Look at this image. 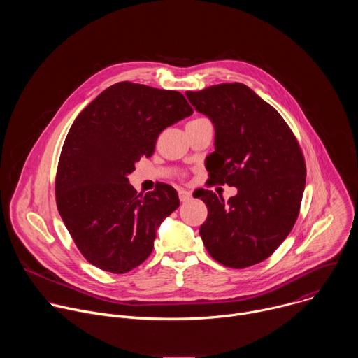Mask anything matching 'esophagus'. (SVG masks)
I'll return each mask as SVG.
<instances>
[{
	"label": "esophagus",
	"mask_w": 358,
	"mask_h": 358,
	"mask_svg": "<svg viewBox=\"0 0 358 358\" xmlns=\"http://www.w3.org/2000/svg\"><path fill=\"white\" fill-rule=\"evenodd\" d=\"M178 198L181 202H187L191 199V192L185 189H178Z\"/></svg>",
	"instance_id": "34e87169"
}]
</instances>
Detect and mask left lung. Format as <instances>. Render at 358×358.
<instances>
[{"instance_id":"left-lung-1","label":"left lung","mask_w":358,"mask_h":358,"mask_svg":"<svg viewBox=\"0 0 358 358\" xmlns=\"http://www.w3.org/2000/svg\"><path fill=\"white\" fill-rule=\"evenodd\" d=\"M185 96L215 129V151L206 160L210 180L238 188L228 201L208 189L196 194L208 208L201 239L224 266L257 265L297 220L306 184L300 145L278 110L246 85L221 83Z\"/></svg>"}]
</instances>
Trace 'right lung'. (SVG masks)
Returning a JSON list of instances; mask_svg holds the SVG:
<instances>
[{"instance_id":"obj_1","label":"right lung","mask_w":358,"mask_h":358,"mask_svg":"<svg viewBox=\"0 0 358 358\" xmlns=\"http://www.w3.org/2000/svg\"><path fill=\"white\" fill-rule=\"evenodd\" d=\"M192 115L176 90L119 82L101 92L73 122L58 163V211L80 253L96 268L126 273L152 250L160 224L180 206L160 182L137 194L127 176L155 152L159 134Z\"/></svg>"}]
</instances>
